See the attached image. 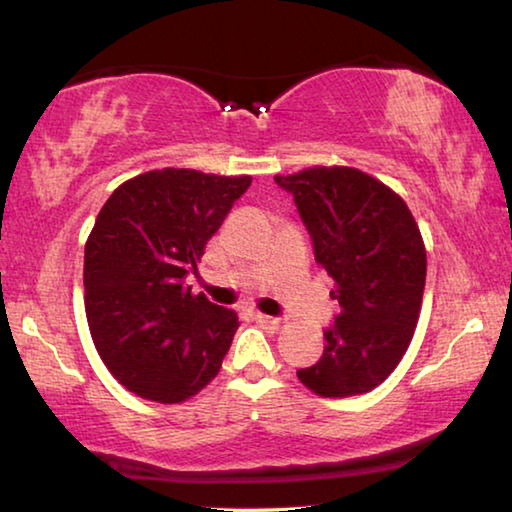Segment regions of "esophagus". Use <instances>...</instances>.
<instances>
[{
    "instance_id": "obj_1",
    "label": "esophagus",
    "mask_w": 512,
    "mask_h": 512,
    "mask_svg": "<svg viewBox=\"0 0 512 512\" xmlns=\"http://www.w3.org/2000/svg\"><path fill=\"white\" fill-rule=\"evenodd\" d=\"M253 318L257 320V323H262V325H266V327H273V329H277V327H280V318H273V316L259 314V311H255V314H253Z\"/></svg>"
}]
</instances>
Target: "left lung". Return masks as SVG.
<instances>
[{"mask_svg":"<svg viewBox=\"0 0 512 512\" xmlns=\"http://www.w3.org/2000/svg\"><path fill=\"white\" fill-rule=\"evenodd\" d=\"M275 183L293 194L341 307L323 357L298 379L320 397L368 393L397 368L418 325L427 277L418 223L391 187L352 167H311Z\"/></svg>","mask_w":512,"mask_h":512,"instance_id":"8db88e82","label":"left lung"}]
</instances>
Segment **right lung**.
Returning <instances> with one entry per match:
<instances>
[{
    "instance_id": "obj_1",
    "label": "right lung",
    "mask_w": 512,
    "mask_h": 512,
    "mask_svg": "<svg viewBox=\"0 0 512 512\" xmlns=\"http://www.w3.org/2000/svg\"><path fill=\"white\" fill-rule=\"evenodd\" d=\"M250 176L155 169L110 194L85 244V314L101 361L121 386L180 404L219 375L239 318L194 296L196 273Z\"/></svg>"
}]
</instances>
